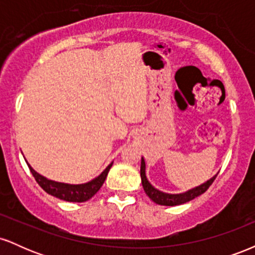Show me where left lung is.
Returning a JSON list of instances; mask_svg holds the SVG:
<instances>
[{"label":"left lung","mask_w":255,"mask_h":255,"mask_svg":"<svg viewBox=\"0 0 255 255\" xmlns=\"http://www.w3.org/2000/svg\"><path fill=\"white\" fill-rule=\"evenodd\" d=\"M146 164H145V159L144 157H141V166H140V176H141V183L142 187H144V191L147 197L151 199L153 203H156L158 205H163V206H176V205H181L187 203V201H191L194 198L199 197L203 193L207 191L210 186H211L213 181H215L216 176H213L212 178H210L209 181L200 184V186L195 187V188L189 189V191L184 192V193H180V194H170V193H164L159 189L154 188L153 186L150 183V181L147 180L146 177Z\"/></svg>","instance_id":"obj_1"}]
</instances>
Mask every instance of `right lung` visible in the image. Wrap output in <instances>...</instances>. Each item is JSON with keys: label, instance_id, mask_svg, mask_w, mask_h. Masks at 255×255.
I'll use <instances>...</instances> for the list:
<instances>
[{"label": "right lung", "instance_id": "right-lung-1", "mask_svg": "<svg viewBox=\"0 0 255 255\" xmlns=\"http://www.w3.org/2000/svg\"><path fill=\"white\" fill-rule=\"evenodd\" d=\"M27 163V160H26ZM28 168L33 175L36 181L40 187L45 191L48 194L52 195V197H56L61 200L64 201H71V203H84L91 199L93 195L97 193L101 187L103 186L105 178H107L108 172H109L110 168L113 166V162L110 163L107 168L104 169V171L102 172L99 176H97L93 180L89 181L86 183L81 184H69V183H63V182H56V181L49 180V178L44 177L43 175L38 174L32 166L28 164Z\"/></svg>", "mask_w": 255, "mask_h": 255}]
</instances>
